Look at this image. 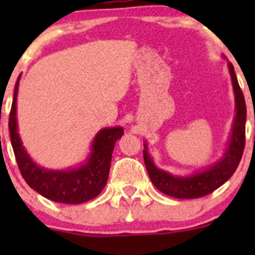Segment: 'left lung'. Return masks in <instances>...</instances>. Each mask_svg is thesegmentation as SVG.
I'll list each match as a JSON object with an SVG mask.
<instances>
[{"instance_id": "1", "label": "left lung", "mask_w": 255, "mask_h": 255, "mask_svg": "<svg viewBox=\"0 0 255 255\" xmlns=\"http://www.w3.org/2000/svg\"><path fill=\"white\" fill-rule=\"evenodd\" d=\"M227 65L231 81H232L233 92H235L236 116L233 120L228 144L220 160L215 161L212 165H208L204 170L196 171L191 175H173L169 171L159 169L154 164L153 158L148 151L146 143L144 142L143 156L146 171L154 186L163 194L176 197V199H197V197L206 196L222 186L238 168V164L243 155L244 143H246L247 109L243 92L239 87L237 76H236L235 68L231 63H228Z\"/></svg>"}]
</instances>
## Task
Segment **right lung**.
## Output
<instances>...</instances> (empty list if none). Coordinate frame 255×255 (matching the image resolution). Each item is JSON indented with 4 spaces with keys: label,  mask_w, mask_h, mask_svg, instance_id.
<instances>
[{
    "label": "right lung",
    "mask_w": 255,
    "mask_h": 255,
    "mask_svg": "<svg viewBox=\"0 0 255 255\" xmlns=\"http://www.w3.org/2000/svg\"><path fill=\"white\" fill-rule=\"evenodd\" d=\"M20 75L14 87L9 113L12 148L23 179L33 190L51 201L78 205L95 199L106 186L115 144L123 135L122 127L104 128L95 135L91 151L84 163L66 170H53L38 165L25 150L17 125V95Z\"/></svg>",
    "instance_id": "1"
}]
</instances>
